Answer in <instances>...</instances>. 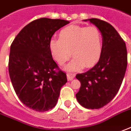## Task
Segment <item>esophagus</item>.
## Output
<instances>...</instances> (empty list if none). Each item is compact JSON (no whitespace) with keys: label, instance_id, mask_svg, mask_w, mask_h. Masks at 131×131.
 Returning a JSON list of instances; mask_svg holds the SVG:
<instances>
[{"label":"esophagus","instance_id":"34e87169","mask_svg":"<svg viewBox=\"0 0 131 131\" xmlns=\"http://www.w3.org/2000/svg\"><path fill=\"white\" fill-rule=\"evenodd\" d=\"M74 78H75L74 73H67L68 81H72Z\"/></svg>","mask_w":131,"mask_h":131}]
</instances>
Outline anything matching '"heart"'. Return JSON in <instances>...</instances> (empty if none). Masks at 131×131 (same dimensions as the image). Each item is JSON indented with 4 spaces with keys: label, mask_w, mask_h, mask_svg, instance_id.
<instances>
[{
    "label": "heart",
    "mask_w": 131,
    "mask_h": 131,
    "mask_svg": "<svg viewBox=\"0 0 131 131\" xmlns=\"http://www.w3.org/2000/svg\"><path fill=\"white\" fill-rule=\"evenodd\" d=\"M49 48L59 65H63L72 55L74 58L66 67L69 71L93 67L103 53V34L96 26L71 25L60 30L58 40H50Z\"/></svg>",
    "instance_id": "obj_1"
}]
</instances>
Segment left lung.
I'll list each match as a JSON object with an SVG mask.
<instances>
[{
    "label": "left lung",
    "mask_w": 131,
    "mask_h": 131,
    "mask_svg": "<svg viewBox=\"0 0 131 131\" xmlns=\"http://www.w3.org/2000/svg\"><path fill=\"white\" fill-rule=\"evenodd\" d=\"M89 20L101 30L103 50L97 64L76 78L81 88L75 96L83 107L98 109L108 104L118 92L127 68V49L124 40L110 23L98 18Z\"/></svg>",
    "instance_id": "8db88e82"
}]
</instances>
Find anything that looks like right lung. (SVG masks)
Segmentation results:
<instances>
[{"label": "right lung", "instance_id": "add662e5", "mask_svg": "<svg viewBox=\"0 0 131 131\" xmlns=\"http://www.w3.org/2000/svg\"><path fill=\"white\" fill-rule=\"evenodd\" d=\"M60 19H37L16 36L10 46L8 71L13 87L20 101L38 112L56 106L61 87L67 78L52 58L51 38L69 23Z\"/></svg>", "mask_w": 131, "mask_h": 131}]
</instances>
